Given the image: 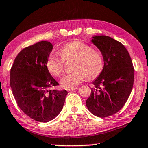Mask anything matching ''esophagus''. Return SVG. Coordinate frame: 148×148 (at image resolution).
<instances>
[{
	"label": "esophagus",
	"mask_w": 148,
	"mask_h": 148,
	"mask_svg": "<svg viewBox=\"0 0 148 148\" xmlns=\"http://www.w3.org/2000/svg\"><path fill=\"white\" fill-rule=\"evenodd\" d=\"M76 89H77V87H73V88L69 89H68V91H70V92H72V91H74V90H76Z\"/></svg>",
	"instance_id": "34e87169"
}]
</instances>
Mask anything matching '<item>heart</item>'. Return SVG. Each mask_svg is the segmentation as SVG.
Instances as JSON below:
<instances>
[{
	"label": "heart",
	"instance_id": "1",
	"mask_svg": "<svg viewBox=\"0 0 148 148\" xmlns=\"http://www.w3.org/2000/svg\"><path fill=\"white\" fill-rule=\"evenodd\" d=\"M75 59L74 72L62 77L61 84L66 89L73 88L87 77L93 79L98 77L104 68V61L98 51L81 42H71L60 49V53L52 52L47 61V66L51 73L59 76L64 70V61Z\"/></svg>",
	"mask_w": 148,
	"mask_h": 148
}]
</instances>
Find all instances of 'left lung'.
Returning <instances> with one entry per match:
<instances>
[{
    "label": "left lung",
    "mask_w": 148,
    "mask_h": 148,
    "mask_svg": "<svg viewBox=\"0 0 148 148\" xmlns=\"http://www.w3.org/2000/svg\"><path fill=\"white\" fill-rule=\"evenodd\" d=\"M91 42L101 51L104 64L92 82L86 106L95 116L106 117L117 113L126 103L133 86L134 70L129 52L121 42L104 35L92 36Z\"/></svg>",
    "instance_id": "1"
}]
</instances>
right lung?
Listing matches in <instances>:
<instances>
[{
    "mask_svg": "<svg viewBox=\"0 0 148 148\" xmlns=\"http://www.w3.org/2000/svg\"><path fill=\"white\" fill-rule=\"evenodd\" d=\"M52 49L47 41L25 47L16 57L10 71V87L17 105L27 116L40 122L56 118L68 94L66 90L50 89L59 85L47 67Z\"/></svg>",
    "mask_w": 148,
    "mask_h": 148,
    "instance_id": "add662e5",
    "label": "right lung"
}]
</instances>
